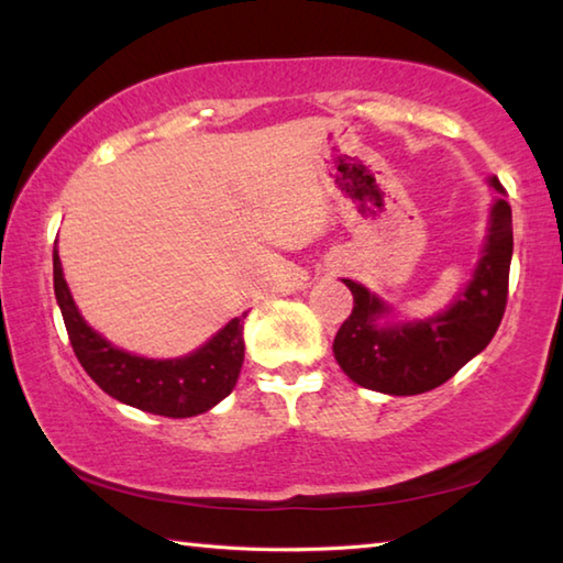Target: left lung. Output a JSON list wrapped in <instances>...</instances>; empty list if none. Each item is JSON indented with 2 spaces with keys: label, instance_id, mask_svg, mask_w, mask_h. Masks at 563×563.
I'll list each match as a JSON object with an SVG mask.
<instances>
[{
  "label": "left lung",
  "instance_id": "1",
  "mask_svg": "<svg viewBox=\"0 0 563 563\" xmlns=\"http://www.w3.org/2000/svg\"><path fill=\"white\" fill-rule=\"evenodd\" d=\"M492 186L504 194L499 178ZM514 251L511 206L497 198L489 235L474 280L450 310L424 322L377 325L387 305L362 285L345 280L355 298L332 352L352 383L385 395H422L444 385L489 345L507 310L509 265Z\"/></svg>",
  "mask_w": 563,
  "mask_h": 563
}]
</instances>
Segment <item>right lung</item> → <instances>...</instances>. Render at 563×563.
I'll return each instance as SVG.
<instances>
[{
	"label": "right lung",
	"mask_w": 563,
	"mask_h": 563,
	"mask_svg": "<svg viewBox=\"0 0 563 563\" xmlns=\"http://www.w3.org/2000/svg\"><path fill=\"white\" fill-rule=\"evenodd\" d=\"M54 292L74 355L103 393L123 405L164 417H194L231 395L243 367V318H235L194 355L146 360L113 347L76 310L54 247Z\"/></svg>",
	"instance_id": "add662e5"
}]
</instances>
